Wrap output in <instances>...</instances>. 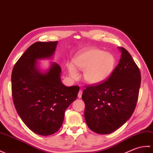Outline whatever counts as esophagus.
I'll list each match as a JSON object with an SVG mask.
<instances>
[{"instance_id":"esophagus-1","label":"esophagus","mask_w":153,"mask_h":153,"mask_svg":"<svg viewBox=\"0 0 153 153\" xmlns=\"http://www.w3.org/2000/svg\"><path fill=\"white\" fill-rule=\"evenodd\" d=\"M82 90H80L79 91V94H78V97H79V98H81L82 97Z\"/></svg>"}]
</instances>
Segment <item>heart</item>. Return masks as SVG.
Here are the masks:
<instances>
[{
	"label": "heart",
	"mask_w": 153,
	"mask_h": 153,
	"mask_svg": "<svg viewBox=\"0 0 153 153\" xmlns=\"http://www.w3.org/2000/svg\"><path fill=\"white\" fill-rule=\"evenodd\" d=\"M74 64L84 70L83 77L88 83L97 84L104 82L114 70L116 59L113 54L97 48H89L79 52L74 59ZM70 76L78 77L76 68L72 63L67 65Z\"/></svg>",
	"instance_id": "heart-1"
}]
</instances>
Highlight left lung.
Returning <instances> with one entry per match:
<instances>
[{
	"label": "left lung",
	"instance_id": "8db88e82",
	"mask_svg": "<svg viewBox=\"0 0 153 153\" xmlns=\"http://www.w3.org/2000/svg\"><path fill=\"white\" fill-rule=\"evenodd\" d=\"M118 48L120 59L110 77L97 85L85 86L83 91L86 124L99 134H111L126 123L138 100L140 69L126 50Z\"/></svg>",
	"mask_w": 153,
	"mask_h": 153
}]
</instances>
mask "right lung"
Listing matches in <instances>:
<instances>
[{
  "label": "right lung",
  "instance_id": "right-lung-1",
  "mask_svg": "<svg viewBox=\"0 0 153 153\" xmlns=\"http://www.w3.org/2000/svg\"><path fill=\"white\" fill-rule=\"evenodd\" d=\"M57 41L33 44L15 64L12 73L13 104L22 121L34 133L50 135L62 126L67 108L76 100L79 86L61 80L62 69L52 63L40 71L37 60L51 58Z\"/></svg>",
  "mask_w": 153,
  "mask_h": 153
}]
</instances>
